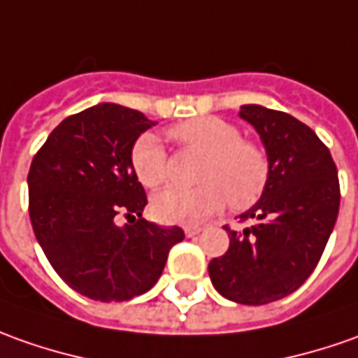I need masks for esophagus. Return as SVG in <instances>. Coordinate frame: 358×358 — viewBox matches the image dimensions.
<instances>
[{"label":"esophagus","mask_w":358,"mask_h":358,"mask_svg":"<svg viewBox=\"0 0 358 358\" xmlns=\"http://www.w3.org/2000/svg\"><path fill=\"white\" fill-rule=\"evenodd\" d=\"M184 233H186V237H196V235L201 233V227H198V225H186Z\"/></svg>","instance_id":"obj_1"}]
</instances>
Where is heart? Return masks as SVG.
Instances as JSON below:
<instances>
[{
  "instance_id": "obj_1",
  "label": "heart",
  "mask_w": 358,
  "mask_h": 358,
  "mask_svg": "<svg viewBox=\"0 0 358 358\" xmlns=\"http://www.w3.org/2000/svg\"><path fill=\"white\" fill-rule=\"evenodd\" d=\"M180 145L206 155L196 188H166L152 198V215L162 223H199L223 210H247L271 178V162L259 145L243 141L237 125L213 115L189 119L170 131ZM131 164L138 182L157 188L166 180V152L160 138L147 133L133 147Z\"/></svg>"
}]
</instances>
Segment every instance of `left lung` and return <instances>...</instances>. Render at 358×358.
<instances>
[{"label": "left lung", "instance_id": "left-lung-1", "mask_svg": "<svg viewBox=\"0 0 358 358\" xmlns=\"http://www.w3.org/2000/svg\"><path fill=\"white\" fill-rule=\"evenodd\" d=\"M239 117L259 133L271 162L261 199L241 213L255 220L231 231L229 249L210 262L223 298L262 306L296 292L322 259L339 213V180L329 148L308 125L284 111L241 106Z\"/></svg>", "mask_w": 358, "mask_h": 358}]
</instances>
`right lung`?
I'll return each instance as SVG.
<instances>
[{
  "label": "right lung",
  "mask_w": 358,
  "mask_h": 358,
  "mask_svg": "<svg viewBox=\"0 0 358 358\" xmlns=\"http://www.w3.org/2000/svg\"><path fill=\"white\" fill-rule=\"evenodd\" d=\"M157 125L137 109L97 103L58 125L29 170L35 237L72 290L97 301L148 292L184 239L180 227L143 220L147 206L131 164L137 138ZM119 215L139 220L117 225Z\"/></svg>",
  "instance_id": "add662e5"
}]
</instances>
